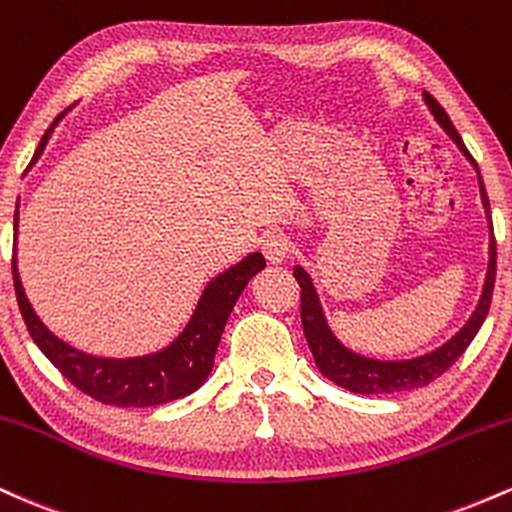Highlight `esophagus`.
Listing matches in <instances>:
<instances>
[{"label":"esophagus","mask_w":512,"mask_h":512,"mask_svg":"<svg viewBox=\"0 0 512 512\" xmlns=\"http://www.w3.org/2000/svg\"><path fill=\"white\" fill-rule=\"evenodd\" d=\"M262 252L267 257L269 264H281L289 257L291 243L286 236H267L262 240Z\"/></svg>","instance_id":"34e87169"}]
</instances>
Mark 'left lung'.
Returning <instances> with one entry per match:
<instances>
[{
    "instance_id": "8db88e82",
    "label": "left lung",
    "mask_w": 512,
    "mask_h": 512,
    "mask_svg": "<svg viewBox=\"0 0 512 512\" xmlns=\"http://www.w3.org/2000/svg\"><path fill=\"white\" fill-rule=\"evenodd\" d=\"M426 103L431 108V113L436 115V120L443 125L445 132L455 139L457 146L462 149V154L474 163L472 154L467 151V146L462 144V137L457 134L455 125L450 122L448 113L443 110L436 98L431 93H426ZM477 166V163H474ZM479 190H481V202H484L486 214H491L489 209V197H486V187L481 182L479 175ZM298 286H301V322H303V334L305 342H308L310 351H313L315 366L320 368V373L325 378H330L332 383L349 392H358V395H390V392H404L414 390V387H424L448 370L452 363L460 358L467 346L472 344V339L477 337L479 327L484 325L486 315L491 308V296H493V284H496V236H491V264L489 274H486V286L481 293V301L474 310V315L469 317L467 325L462 327L448 344H443L440 349L431 351V354L421 358H411V361H370V358L356 356L351 351H346L337 339L332 337L330 330L325 325V317H322L320 303H317L315 289L310 284L308 274L301 267L293 269Z\"/></svg>"
}]
</instances>
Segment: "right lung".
Masks as SVG:
<instances>
[{
    "instance_id": "obj_1",
    "label": "right lung",
    "mask_w": 512,
    "mask_h": 512,
    "mask_svg": "<svg viewBox=\"0 0 512 512\" xmlns=\"http://www.w3.org/2000/svg\"><path fill=\"white\" fill-rule=\"evenodd\" d=\"M60 120V117H57ZM55 120V122H57ZM52 122V127H55ZM52 127L40 139L33 161L43 154ZM19 221V211L14 214V228ZM264 269V257L260 252L245 257L243 262L223 272L207 286L199 298V305L192 315L190 325L175 339L168 349L158 351L154 356L127 358V361H113V358H96L81 354L45 330L43 322L33 313L23 296V286L16 274V262H11L14 272V289L19 310L26 322L28 334L38 349L50 358L64 378L96 402L113 404V407H156V404L173 402L197 387L204 385L214 368L216 346L221 342L223 327L238 296L243 293L248 281Z\"/></svg>"
}]
</instances>
